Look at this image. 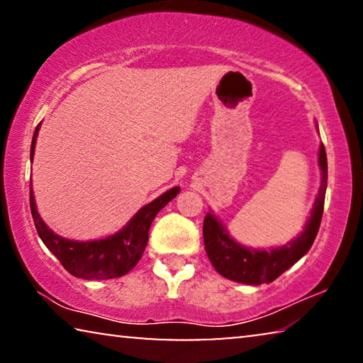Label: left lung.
<instances>
[{"instance_id":"left-lung-1","label":"left lung","mask_w":363,"mask_h":363,"mask_svg":"<svg viewBox=\"0 0 363 363\" xmlns=\"http://www.w3.org/2000/svg\"><path fill=\"white\" fill-rule=\"evenodd\" d=\"M320 166L323 171L321 187L315 200V207L305 226V231L289 245L275 247L269 251H256L238 245L226 233V230L215 218V215L207 213L203 218V245L207 256L216 272L235 282L261 285L272 282L282 275L286 269L301 259L310 251L320 230L324 197L328 186V158L324 145L320 147Z\"/></svg>"}]
</instances>
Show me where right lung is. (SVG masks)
Here are the masks:
<instances>
[{
	"label": "right lung",
	"mask_w": 363,
	"mask_h": 363,
	"mask_svg": "<svg viewBox=\"0 0 363 363\" xmlns=\"http://www.w3.org/2000/svg\"><path fill=\"white\" fill-rule=\"evenodd\" d=\"M39 127L35 128L30 145V158L34 156L35 138ZM179 194V187H172L153 202L145 205L138 213L128 221L125 228L113 236L97 241H72L65 240L48 228L43 223L39 212L35 208L34 194L30 189V213L34 218L37 233L53 256H57L62 266L69 274L79 279L99 280L122 277L130 272L142 257L148 242V231L151 221L169 200Z\"/></svg>",
	"instance_id": "obj_1"
}]
</instances>
